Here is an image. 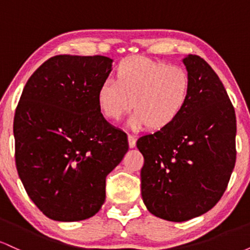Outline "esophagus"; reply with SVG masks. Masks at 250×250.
<instances>
[{
    "mask_svg": "<svg viewBox=\"0 0 250 250\" xmlns=\"http://www.w3.org/2000/svg\"><path fill=\"white\" fill-rule=\"evenodd\" d=\"M128 143H129V147L134 148L135 145H136V139H135L134 135L128 134Z\"/></svg>",
    "mask_w": 250,
    "mask_h": 250,
    "instance_id": "obj_1",
    "label": "esophagus"
}]
</instances>
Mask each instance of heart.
Instances as JSON below:
<instances>
[{"mask_svg":"<svg viewBox=\"0 0 250 250\" xmlns=\"http://www.w3.org/2000/svg\"><path fill=\"white\" fill-rule=\"evenodd\" d=\"M191 81L187 70L145 56L122 60L116 69V81L108 79L97 90L101 114L120 121L133 108L129 125L134 129L148 125L151 130L170 127L187 107Z\"/></svg>","mask_w":250,"mask_h":250,"instance_id":"heart-1","label":"heart"}]
</instances>
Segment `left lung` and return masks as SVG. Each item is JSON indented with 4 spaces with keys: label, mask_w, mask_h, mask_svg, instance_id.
Masks as SVG:
<instances>
[{
    "label": "left lung",
    "mask_w": 250,
    "mask_h": 250,
    "mask_svg": "<svg viewBox=\"0 0 250 250\" xmlns=\"http://www.w3.org/2000/svg\"><path fill=\"white\" fill-rule=\"evenodd\" d=\"M191 94L170 127L137 140L141 191L155 216L183 222L219 202L236 161V116L219 76L202 57L183 59Z\"/></svg>",
    "instance_id": "8db88e82"
}]
</instances>
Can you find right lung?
I'll use <instances>...</instances> for the list:
<instances>
[{"label":"right lung","instance_id":"add662e5","mask_svg":"<svg viewBox=\"0 0 250 250\" xmlns=\"http://www.w3.org/2000/svg\"><path fill=\"white\" fill-rule=\"evenodd\" d=\"M105 56L57 55L28 80L14 117L15 162L25 191L47 217L94 216L105 177L128 151V137L105 121L97 90L111 71Z\"/></svg>","mask_w":250,"mask_h":250}]
</instances>
